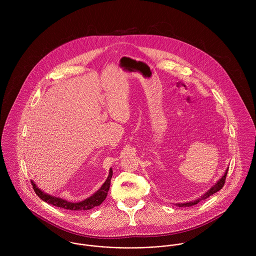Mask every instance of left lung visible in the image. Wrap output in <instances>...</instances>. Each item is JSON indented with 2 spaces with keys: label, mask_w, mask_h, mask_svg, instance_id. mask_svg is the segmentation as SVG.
I'll return each instance as SVG.
<instances>
[{
  "label": "left lung",
  "mask_w": 256,
  "mask_h": 256,
  "mask_svg": "<svg viewBox=\"0 0 256 256\" xmlns=\"http://www.w3.org/2000/svg\"><path fill=\"white\" fill-rule=\"evenodd\" d=\"M228 168L226 170L224 176L220 180L219 182L216 183V184H215L206 194H204L201 198H198V199H196V200H194V201H191V202H188V203H178L176 206H178V207H191V206H194V205L198 204L200 201L205 200L206 198H208V197H210L211 195H213V194H215L216 192H218L219 190H220V189L222 188L224 184L226 182V174H228Z\"/></svg>",
  "instance_id": "obj_1"
}]
</instances>
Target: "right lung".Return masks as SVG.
Listing matches in <instances>:
<instances>
[{
	"instance_id": "add662e5",
	"label": "right lung",
	"mask_w": 256,
	"mask_h": 256,
	"mask_svg": "<svg viewBox=\"0 0 256 256\" xmlns=\"http://www.w3.org/2000/svg\"><path fill=\"white\" fill-rule=\"evenodd\" d=\"M112 178V170H110V176L108 178V180H106V182L102 184V186L100 187V189L98 191H96L92 196H90V198L82 201V202H78V203H72V202H68L66 200H63L61 198H57V197H53L51 195H48L44 192H42L38 187H36V183L32 180V184L34 187V190L36 191L37 196L42 199L44 202L62 208V209H66V210H71V211H86V210H90L94 208L96 206H100L104 199L108 196V192L110 190V180Z\"/></svg>"
}]
</instances>
